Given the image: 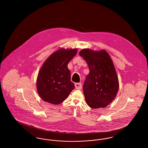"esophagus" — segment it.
<instances>
[{
	"mask_svg": "<svg viewBox=\"0 0 148 148\" xmlns=\"http://www.w3.org/2000/svg\"><path fill=\"white\" fill-rule=\"evenodd\" d=\"M75 87L77 89H81L82 88V85L80 83H75Z\"/></svg>",
	"mask_w": 148,
	"mask_h": 148,
	"instance_id": "obj_1",
	"label": "esophagus"
}]
</instances>
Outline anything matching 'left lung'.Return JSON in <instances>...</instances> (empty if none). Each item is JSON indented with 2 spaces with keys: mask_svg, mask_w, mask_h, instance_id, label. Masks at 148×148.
Listing matches in <instances>:
<instances>
[{
  "mask_svg": "<svg viewBox=\"0 0 148 148\" xmlns=\"http://www.w3.org/2000/svg\"><path fill=\"white\" fill-rule=\"evenodd\" d=\"M79 55L89 69L83 88L86 103L93 109L105 108L116 97L119 86L112 59L105 50L86 48L82 50Z\"/></svg>",
  "mask_w": 148,
  "mask_h": 148,
  "instance_id": "left-lung-1",
  "label": "left lung"
}]
</instances>
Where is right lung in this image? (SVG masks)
<instances>
[{
    "instance_id": "obj_1",
    "label": "right lung",
    "mask_w": 148,
    "mask_h": 148,
    "mask_svg": "<svg viewBox=\"0 0 148 148\" xmlns=\"http://www.w3.org/2000/svg\"><path fill=\"white\" fill-rule=\"evenodd\" d=\"M77 51V48H60L44 62L36 80V89L42 100L58 105L67 98L75 88L71 82L68 64Z\"/></svg>"
}]
</instances>
